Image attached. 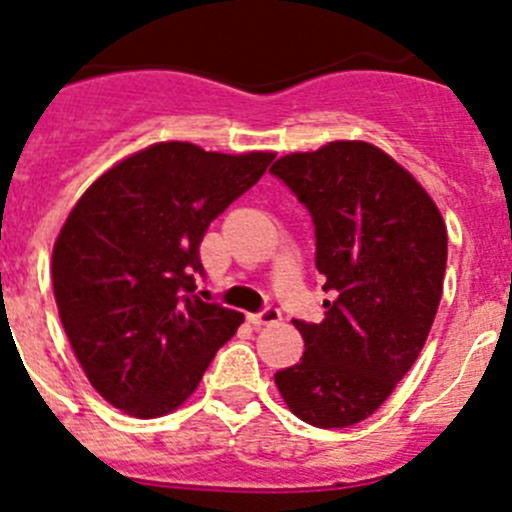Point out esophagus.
<instances>
[{
    "instance_id": "1",
    "label": "esophagus",
    "mask_w": 512,
    "mask_h": 512,
    "mask_svg": "<svg viewBox=\"0 0 512 512\" xmlns=\"http://www.w3.org/2000/svg\"><path fill=\"white\" fill-rule=\"evenodd\" d=\"M282 320V312L277 307H262L260 312H252L250 322L255 327H267V325H275V322Z\"/></svg>"
}]
</instances>
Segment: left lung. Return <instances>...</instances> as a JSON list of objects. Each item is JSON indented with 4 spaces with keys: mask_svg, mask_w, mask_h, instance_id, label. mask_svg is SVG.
<instances>
[{
    "mask_svg": "<svg viewBox=\"0 0 512 512\" xmlns=\"http://www.w3.org/2000/svg\"><path fill=\"white\" fill-rule=\"evenodd\" d=\"M310 212L325 320H292L300 362L275 372L315 428L370 418L423 350L443 295L448 232L428 192L367 142H330L270 167Z\"/></svg>",
    "mask_w": 512,
    "mask_h": 512,
    "instance_id": "8db88e82",
    "label": "left lung"
}]
</instances>
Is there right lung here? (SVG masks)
<instances>
[{"label":"right lung","mask_w":512,"mask_h":512,"mask_svg":"<svg viewBox=\"0 0 512 512\" xmlns=\"http://www.w3.org/2000/svg\"><path fill=\"white\" fill-rule=\"evenodd\" d=\"M272 152L220 155L160 142L104 172L52 255L54 297L79 365L107 403L157 418L185 403L242 312L202 300L200 242Z\"/></svg>","instance_id":"1"}]
</instances>
